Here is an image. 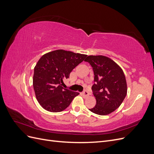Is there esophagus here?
<instances>
[{"instance_id": "esophagus-1", "label": "esophagus", "mask_w": 154, "mask_h": 154, "mask_svg": "<svg viewBox=\"0 0 154 154\" xmlns=\"http://www.w3.org/2000/svg\"><path fill=\"white\" fill-rule=\"evenodd\" d=\"M82 96H83V97H85V98H86L88 96V92L87 91H85L84 92H83Z\"/></svg>"}]
</instances>
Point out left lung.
I'll return each instance as SVG.
<instances>
[{"label":"left lung","mask_w":154,"mask_h":154,"mask_svg":"<svg viewBox=\"0 0 154 154\" xmlns=\"http://www.w3.org/2000/svg\"><path fill=\"white\" fill-rule=\"evenodd\" d=\"M85 61L90 63L94 74L95 83L92 89L96 104L89 110L98 115H108L118 108L127 95L123 71L114 60L105 56L90 55Z\"/></svg>","instance_id":"obj_1"}]
</instances>
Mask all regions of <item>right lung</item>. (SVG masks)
I'll return each instance as SVG.
<instances>
[{"instance_id":"right-lung-1","label":"right lung","mask_w":154,"mask_h":154,"mask_svg":"<svg viewBox=\"0 0 154 154\" xmlns=\"http://www.w3.org/2000/svg\"><path fill=\"white\" fill-rule=\"evenodd\" d=\"M87 55L58 49L44 54L34 69L32 85L40 106L51 112L66 109L79 94L63 88V80Z\"/></svg>"}]
</instances>
